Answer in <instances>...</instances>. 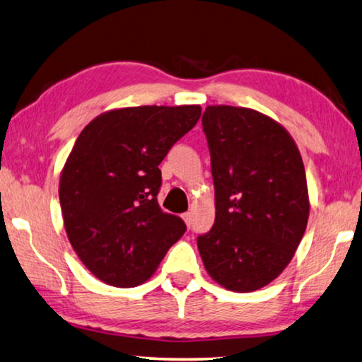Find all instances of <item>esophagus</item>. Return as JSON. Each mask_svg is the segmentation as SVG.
Segmentation results:
<instances>
[{
	"instance_id": "1",
	"label": "esophagus",
	"mask_w": 362,
	"mask_h": 362,
	"mask_svg": "<svg viewBox=\"0 0 362 362\" xmlns=\"http://www.w3.org/2000/svg\"><path fill=\"white\" fill-rule=\"evenodd\" d=\"M182 218H183V221H185V223H187V226H190V225H192V213H190V211L183 213V215H182Z\"/></svg>"
}]
</instances>
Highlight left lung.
I'll return each instance as SVG.
<instances>
[{"instance_id":"8db88e82","label":"left lung","mask_w":362,"mask_h":362,"mask_svg":"<svg viewBox=\"0 0 362 362\" xmlns=\"http://www.w3.org/2000/svg\"><path fill=\"white\" fill-rule=\"evenodd\" d=\"M215 183V225L198 236L211 279L252 292L279 277L307 230L302 156L277 121L241 106H206L202 118Z\"/></svg>"}]
</instances>
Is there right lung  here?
Instances as JSON below:
<instances>
[{
    "label": "right lung",
    "instance_id": "obj_1",
    "mask_svg": "<svg viewBox=\"0 0 362 362\" xmlns=\"http://www.w3.org/2000/svg\"><path fill=\"white\" fill-rule=\"evenodd\" d=\"M200 115L198 105L132 106L106 111L80 132L59 198L70 244L101 282H146L187 231L157 203L159 164Z\"/></svg>",
    "mask_w": 362,
    "mask_h": 362
}]
</instances>
